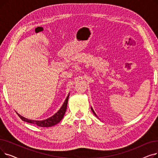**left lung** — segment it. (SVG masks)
Returning <instances> with one entry per match:
<instances>
[{"mask_svg": "<svg viewBox=\"0 0 158 158\" xmlns=\"http://www.w3.org/2000/svg\"><path fill=\"white\" fill-rule=\"evenodd\" d=\"M91 110H92V112L94 113V114L96 116V117H97V114H96V113H95V111H94V110H93V108H92V107H91Z\"/></svg>", "mask_w": 158, "mask_h": 158, "instance_id": "1", "label": "left lung"}]
</instances>
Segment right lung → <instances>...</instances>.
<instances>
[{
    "instance_id": "add662e5",
    "label": "right lung",
    "mask_w": 158,
    "mask_h": 158,
    "mask_svg": "<svg viewBox=\"0 0 158 158\" xmlns=\"http://www.w3.org/2000/svg\"><path fill=\"white\" fill-rule=\"evenodd\" d=\"M69 95L70 94H69L67 97L65 99V101L64 102V103L63 104L62 106L61 107V108L60 109V110L58 111L56 114H54L53 116H52L51 117H50L46 120H29L27 119L26 118H25L22 116H21L20 114H19V113H17V114L19 115V117L23 120L25 122H27L28 123H32V124H36L38 126L40 127H52L56 124L59 123L63 118L64 114L66 112V107H67V104H68V100H69Z\"/></svg>"
}]
</instances>
